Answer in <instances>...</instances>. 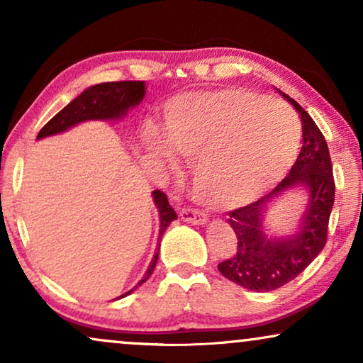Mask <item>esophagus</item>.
Listing matches in <instances>:
<instances>
[{"label":"esophagus","mask_w":363,"mask_h":363,"mask_svg":"<svg viewBox=\"0 0 363 363\" xmlns=\"http://www.w3.org/2000/svg\"><path fill=\"white\" fill-rule=\"evenodd\" d=\"M180 218L183 221L191 223V225H205L208 221L205 213L200 210H193V208H183L180 211Z\"/></svg>","instance_id":"esophagus-1"}]
</instances>
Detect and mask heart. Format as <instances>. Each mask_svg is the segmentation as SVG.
<instances>
[{
	"mask_svg": "<svg viewBox=\"0 0 363 363\" xmlns=\"http://www.w3.org/2000/svg\"><path fill=\"white\" fill-rule=\"evenodd\" d=\"M163 131L147 127L153 157L175 167V152L193 158V195L208 206L247 205L294 163L301 123L286 104L245 89L182 94L163 108Z\"/></svg>",
	"mask_w": 363,
	"mask_h": 363,
	"instance_id": "b5f03b06",
	"label": "heart"
}]
</instances>
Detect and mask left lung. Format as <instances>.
Wrapping results in <instances>:
<instances>
[{"label":"left lung","instance_id":"left-lung-1","mask_svg":"<svg viewBox=\"0 0 363 363\" xmlns=\"http://www.w3.org/2000/svg\"><path fill=\"white\" fill-rule=\"evenodd\" d=\"M302 121V148L289 175L271 193L251 205L230 211L228 225L238 238L236 255L218 264L226 279L256 292L274 291L294 279L319 256L327 241V226L334 206L335 185L329 147L309 113L287 94ZM292 189L308 193L306 210L296 231L272 237L265 230V213L281 196Z\"/></svg>","mask_w":363,"mask_h":363}]
</instances>
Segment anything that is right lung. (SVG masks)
Listing matches in <instances>:
<instances>
[{"mask_svg": "<svg viewBox=\"0 0 363 363\" xmlns=\"http://www.w3.org/2000/svg\"><path fill=\"white\" fill-rule=\"evenodd\" d=\"M145 82L143 81H121V82H102L96 84V86L87 87L86 91L74 99L72 102H69L61 112H57L46 125L41 128V132L38 133V140L41 138L57 135L69 130V128L79 125L82 122L89 121H104V122H116L121 118L127 117V113L130 108L137 107L138 104L145 97ZM153 203H155L158 216H160V230H158V246L155 255L150 264H148L145 274L130 291L125 294L118 296L117 299H122L128 294H132L133 291L138 289L148 277L152 276L153 269H155L157 261H158V252H160V240L163 233L173 220H177V213L173 211V208L168 203L165 193L160 190H155L152 193Z\"/></svg>", "mask_w": 363, "mask_h": 363, "instance_id": "1", "label": "right lung"}]
</instances>
